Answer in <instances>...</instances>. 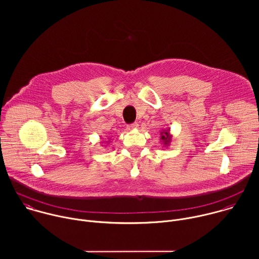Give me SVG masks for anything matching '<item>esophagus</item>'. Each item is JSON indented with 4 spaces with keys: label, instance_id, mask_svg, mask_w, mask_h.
Masks as SVG:
<instances>
[{
    "label": "esophagus",
    "instance_id": "34e87169",
    "mask_svg": "<svg viewBox=\"0 0 259 259\" xmlns=\"http://www.w3.org/2000/svg\"><path fill=\"white\" fill-rule=\"evenodd\" d=\"M138 128V124L137 123H133V124H131V125H129L128 126V130H133V129H137Z\"/></svg>",
    "mask_w": 259,
    "mask_h": 259
}]
</instances>
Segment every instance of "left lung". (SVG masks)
Segmentation results:
<instances>
[{"mask_svg":"<svg viewBox=\"0 0 259 259\" xmlns=\"http://www.w3.org/2000/svg\"><path fill=\"white\" fill-rule=\"evenodd\" d=\"M160 135H161L160 139H161V141H162L163 146H165V147L169 146L170 143H171V141H172V134H171V132H170V128L162 129Z\"/></svg>","mask_w":259,"mask_h":259,"instance_id":"left-lung-1","label":"left lung"}]
</instances>
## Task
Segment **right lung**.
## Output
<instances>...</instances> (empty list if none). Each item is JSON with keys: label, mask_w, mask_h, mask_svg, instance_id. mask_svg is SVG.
<instances>
[{"label": "right lung", "mask_w": 259, "mask_h": 259, "mask_svg": "<svg viewBox=\"0 0 259 259\" xmlns=\"http://www.w3.org/2000/svg\"><path fill=\"white\" fill-rule=\"evenodd\" d=\"M109 142H110V139H108V140L106 141V143H109Z\"/></svg>", "instance_id": "obj_1"}]
</instances>
